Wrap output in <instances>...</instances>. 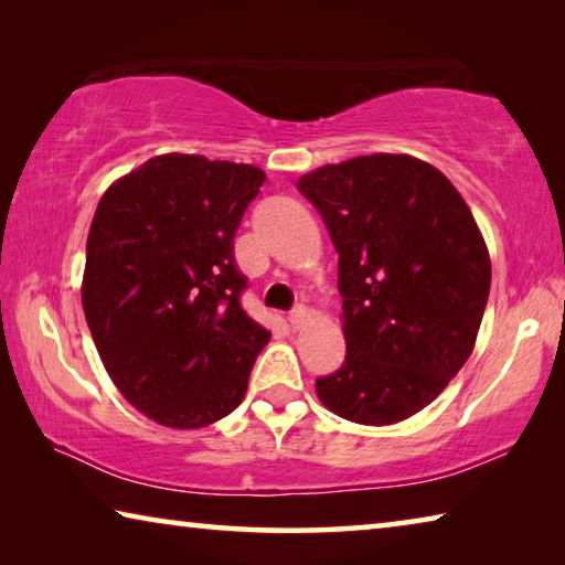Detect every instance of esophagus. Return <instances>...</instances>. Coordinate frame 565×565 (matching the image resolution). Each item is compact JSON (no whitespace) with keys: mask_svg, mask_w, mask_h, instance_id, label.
Returning <instances> with one entry per match:
<instances>
[{"mask_svg":"<svg viewBox=\"0 0 565 565\" xmlns=\"http://www.w3.org/2000/svg\"><path fill=\"white\" fill-rule=\"evenodd\" d=\"M305 320H308V308H302V305H298V308H295V310L288 315L290 330H300Z\"/></svg>","mask_w":565,"mask_h":565,"instance_id":"esophagus-1","label":"esophagus"}]
</instances>
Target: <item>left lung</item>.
I'll use <instances>...</instances> for the list:
<instances>
[{
    "mask_svg": "<svg viewBox=\"0 0 565 565\" xmlns=\"http://www.w3.org/2000/svg\"><path fill=\"white\" fill-rule=\"evenodd\" d=\"M340 255L348 342L318 377L320 402L382 427L422 412L469 360L491 288L487 243L437 168L404 153L358 156L298 181Z\"/></svg>",
    "mask_w": 565,
    "mask_h": 565,
    "instance_id": "1",
    "label": "left lung"
}]
</instances>
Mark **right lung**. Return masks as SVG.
Wrapping results in <instances>:
<instances>
[{
    "label": "right lung",
    "mask_w": 565,
    "mask_h": 565,
    "mask_svg": "<svg viewBox=\"0 0 565 565\" xmlns=\"http://www.w3.org/2000/svg\"><path fill=\"white\" fill-rule=\"evenodd\" d=\"M260 168L148 158L108 188L86 241L82 305L118 392L171 429L207 427L243 402L270 332L241 305L233 237Z\"/></svg>",
    "instance_id": "1"
}]
</instances>
